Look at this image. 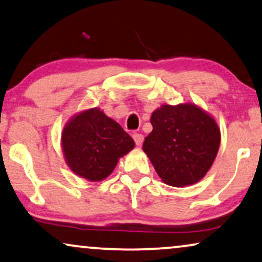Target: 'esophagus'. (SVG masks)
Wrapping results in <instances>:
<instances>
[{
  "mask_svg": "<svg viewBox=\"0 0 262 262\" xmlns=\"http://www.w3.org/2000/svg\"><path fill=\"white\" fill-rule=\"evenodd\" d=\"M132 137H134L136 144H137L138 146H141L143 141H144V137H143V135H141V134H134L132 135Z\"/></svg>",
  "mask_w": 262,
  "mask_h": 262,
  "instance_id": "1",
  "label": "esophagus"
}]
</instances>
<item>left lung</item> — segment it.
<instances>
[{
  "mask_svg": "<svg viewBox=\"0 0 262 262\" xmlns=\"http://www.w3.org/2000/svg\"><path fill=\"white\" fill-rule=\"evenodd\" d=\"M152 131L143 151L164 184L174 187L194 185L212 167L221 144L214 118L192 102L167 105L151 113Z\"/></svg>",
  "mask_w": 262,
  "mask_h": 262,
  "instance_id": "8db88e82",
  "label": "left lung"
}]
</instances>
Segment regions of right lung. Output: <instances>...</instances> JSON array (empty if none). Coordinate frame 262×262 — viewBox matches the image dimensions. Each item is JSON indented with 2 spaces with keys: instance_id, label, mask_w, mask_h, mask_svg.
Returning a JSON list of instances; mask_svg holds the SVG:
<instances>
[{
  "instance_id": "obj_1",
  "label": "right lung",
  "mask_w": 262,
  "mask_h": 262,
  "mask_svg": "<svg viewBox=\"0 0 262 262\" xmlns=\"http://www.w3.org/2000/svg\"><path fill=\"white\" fill-rule=\"evenodd\" d=\"M67 166L88 181L105 180L135 141L99 107L82 111L64 125L60 137Z\"/></svg>"
}]
</instances>
